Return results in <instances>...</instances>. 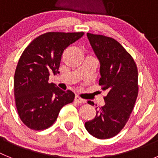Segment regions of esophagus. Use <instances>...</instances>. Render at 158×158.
<instances>
[{
  "label": "esophagus",
  "instance_id": "1",
  "mask_svg": "<svg viewBox=\"0 0 158 158\" xmlns=\"http://www.w3.org/2000/svg\"><path fill=\"white\" fill-rule=\"evenodd\" d=\"M75 101L77 102V103H79V104H84V103H85L86 100H84V99L81 98L80 96H75Z\"/></svg>",
  "mask_w": 158,
  "mask_h": 158
}]
</instances>
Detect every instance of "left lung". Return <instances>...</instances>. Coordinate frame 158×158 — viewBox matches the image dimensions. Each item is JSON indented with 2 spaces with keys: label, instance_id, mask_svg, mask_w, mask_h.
<instances>
[{
  "label": "left lung",
  "instance_id": "1",
  "mask_svg": "<svg viewBox=\"0 0 158 158\" xmlns=\"http://www.w3.org/2000/svg\"><path fill=\"white\" fill-rule=\"evenodd\" d=\"M87 36L100 62L99 85L107 95L105 104L85 127L95 138L110 139L120 132L133 111L139 92L138 69L131 54L116 40L90 33ZM88 103L94 105L90 100Z\"/></svg>",
  "mask_w": 158,
  "mask_h": 158
}]
</instances>
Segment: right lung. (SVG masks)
<instances>
[{
	"label": "right lung",
	"instance_id": "1",
	"mask_svg": "<svg viewBox=\"0 0 158 158\" xmlns=\"http://www.w3.org/2000/svg\"><path fill=\"white\" fill-rule=\"evenodd\" d=\"M83 35L84 32H47L23 51L14 75V95L19 118L30 129L50 127L62 107L74 100L71 90L49 83V76L59 73L64 50Z\"/></svg>",
	"mask_w": 158,
	"mask_h": 158
}]
</instances>
